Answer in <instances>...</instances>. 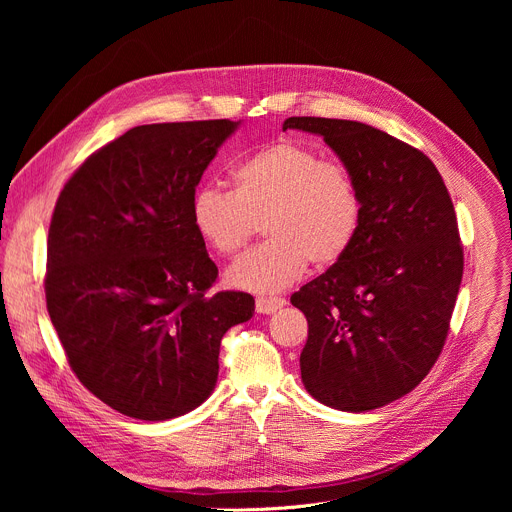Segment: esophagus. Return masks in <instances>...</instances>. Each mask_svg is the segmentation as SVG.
<instances>
[{
  "label": "esophagus",
  "mask_w": 512,
  "mask_h": 512,
  "mask_svg": "<svg viewBox=\"0 0 512 512\" xmlns=\"http://www.w3.org/2000/svg\"><path fill=\"white\" fill-rule=\"evenodd\" d=\"M284 305H286V301L280 297H259L255 303L257 313H263V315H270V313L282 309Z\"/></svg>",
  "instance_id": "obj_1"
}]
</instances>
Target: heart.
<instances>
[{
  "label": "heart",
  "instance_id": "heart-1",
  "mask_svg": "<svg viewBox=\"0 0 512 512\" xmlns=\"http://www.w3.org/2000/svg\"><path fill=\"white\" fill-rule=\"evenodd\" d=\"M270 238L230 265L228 282L276 294L315 267L338 263L361 230L363 197L353 172L290 139L257 149L232 170V191L203 184L191 199V222L218 255L232 257L257 222Z\"/></svg>",
  "mask_w": 512,
  "mask_h": 512
}]
</instances>
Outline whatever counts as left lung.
I'll return each instance as SVG.
<instances>
[{
	"label": "left lung",
	"mask_w": 512,
	"mask_h": 512,
	"mask_svg": "<svg viewBox=\"0 0 512 512\" xmlns=\"http://www.w3.org/2000/svg\"><path fill=\"white\" fill-rule=\"evenodd\" d=\"M324 137L357 178L361 230L326 274L294 292L307 317V392L348 413L409 394L438 361L463 278V245L448 188L419 149L353 120L288 118Z\"/></svg>",
	"instance_id": "1"
}]
</instances>
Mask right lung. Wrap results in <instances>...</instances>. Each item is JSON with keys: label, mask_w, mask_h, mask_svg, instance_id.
I'll list each match as a JSON object with an SVG mask.
<instances>
[{"label": "right lung", "mask_w": 512, "mask_h": 512, "mask_svg": "<svg viewBox=\"0 0 512 512\" xmlns=\"http://www.w3.org/2000/svg\"><path fill=\"white\" fill-rule=\"evenodd\" d=\"M238 122L134 126L62 188L47 236L45 299L66 359L118 413L166 421L218 382L224 334L253 317L218 278L191 222L195 188Z\"/></svg>", "instance_id": "right-lung-1"}]
</instances>
